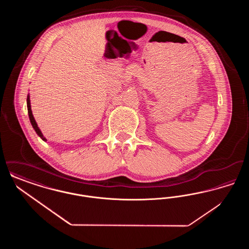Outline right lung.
Listing matches in <instances>:
<instances>
[{
    "label": "right lung",
    "instance_id": "add662e5",
    "mask_svg": "<svg viewBox=\"0 0 249 249\" xmlns=\"http://www.w3.org/2000/svg\"><path fill=\"white\" fill-rule=\"evenodd\" d=\"M27 107H28V114H29V118H30V121L32 123V126L33 128L35 129L36 131V133L38 134L39 137H41L42 140L44 141H47L46 137H44L42 131L39 129V127L37 126V123H36V119L34 118V115H33V112H32V108H31V101H30V95L27 96Z\"/></svg>",
    "mask_w": 249,
    "mask_h": 249
}]
</instances>
